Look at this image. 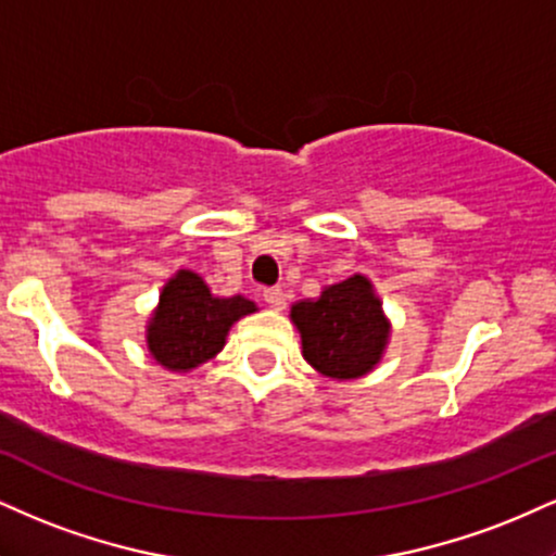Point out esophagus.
I'll return each instance as SVG.
<instances>
[{"label": "esophagus", "instance_id": "obj_1", "mask_svg": "<svg viewBox=\"0 0 556 556\" xmlns=\"http://www.w3.org/2000/svg\"><path fill=\"white\" fill-rule=\"evenodd\" d=\"M264 300L269 303V307H274V311H285L287 307V295L285 290H279V287H269V290H264Z\"/></svg>", "mask_w": 556, "mask_h": 556}]
</instances>
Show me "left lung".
I'll return each instance as SVG.
<instances>
[{"mask_svg": "<svg viewBox=\"0 0 556 556\" xmlns=\"http://www.w3.org/2000/svg\"><path fill=\"white\" fill-rule=\"evenodd\" d=\"M290 316L307 365L333 380L367 376L383 357L391 333L383 303L363 274L326 287L318 300H300Z\"/></svg>", "mask_w": 556, "mask_h": 556, "instance_id": "left-lung-1", "label": "left lung"}]
</instances>
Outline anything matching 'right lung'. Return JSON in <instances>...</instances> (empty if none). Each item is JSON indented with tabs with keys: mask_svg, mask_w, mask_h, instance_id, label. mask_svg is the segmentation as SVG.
I'll return each instance as SVG.
<instances>
[{
	"mask_svg": "<svg viewBox=\"0 0 556 556\" xmlns=\"http://www.w3.org/2000/svg\"><path fill=\"white\" fill-rule=\"evenodd\" d=\"M249 313H256V303L243 295L214 298L199 274L180 269L160 292L147 350L168 370L189 372L223 350L230 326Z\"/></svg>",
	"mask_w": 556,
	"mask_h": 556,
	"instance_id": "add662e5",
	"label": "right lung"
}]
</instances>
